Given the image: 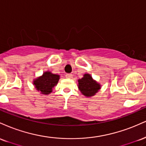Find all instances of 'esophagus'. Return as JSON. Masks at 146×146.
<instances>
[{
	"label": "esophagus",
	"mask_w": 146,
	"mask_h": 146,
	"mask_svg": "<svg viewBox=\"0 0 146 146\" xmlns=\"http://www.w3.org/2000/svg\"><path fill=\"white\" fill-rule=\"evenodd\" d=\"M65 76H66V78H71L73 75H72V74H70V73H67V74H66Z\"/></svg>",
	"instance_id": "obj_1"
}]
</instances>
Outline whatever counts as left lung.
<instances>
[{
	"label": "left lung",
	"mask_w": 146,
	"mask_h": 146,
	"mask_svg": "<svg viewBox=\"0 0 146 146\" xmlns=\"http://www.w3.org/2000/svg\"><path fill=\"white\" fill-rule=\"evenodd\" d=\"M78 88L84 96L92 97L101 88V85L93 80L90 74H84L82 78L78 80Z\"/></svg>",
	"instance_id": "left-lung-1"
}]
</instances>
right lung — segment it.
<instances>
[{
	"label": "right lung",
	"mask_w": 146,
	"mask_h": 146,
	"mask_svg": "<svg viewBox=\"0 0 146 146\" xmlns=\"http://www.w3.org/2000/svg\"><path fill=\"white\" fill-rule=\"evenodd\" d=\"M60 75L53 74L50 71H46L40 77L35 79L33 85L38 91L43 95H48L51 93L53 87L59 81Z\"/></svg>",
	"instance_id": "1"
}]
</instances>
